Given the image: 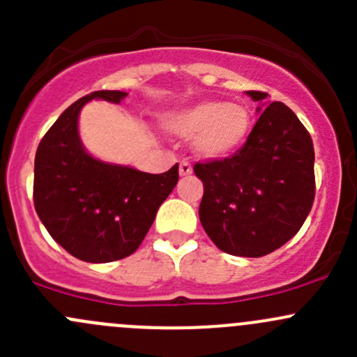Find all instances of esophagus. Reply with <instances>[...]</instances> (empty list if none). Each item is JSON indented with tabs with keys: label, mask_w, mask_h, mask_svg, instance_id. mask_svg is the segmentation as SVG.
Wrapping results in <instances>:
<instances>
[{
	"label": "esophagus",
	"mask_w": 357,
	"mask_h": 357,
	"mask_svg": "<svg viewBox=\"0 0 357 357\" xmlns=\"http://www.w3.org/2000/svg\"><path fill=\"white\" fill-rule=\"evenodd\" d=\"M192 172H193V167L190 162H186V160L179 162V176H190Z\"/></svg>",
	"instance_id": "34e87169"
}]
</instances>
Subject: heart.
Returning <instances> with one entry per match:
<instances>
[{
    "instance_id": "heart-1",
    "label": "heart",
    "mask_w": 357,
    "mask_h": 357,
    "mask_svg": "<svg viewBox=\"0 0 357 357\" xmlns=\"http://www.w3.org/2000/svg\"><path fill=\"white\" fill-rule=\"evenodd\" d=\"M164 126L179 138H193L197 155L215 160L242 149L250 135L252 114L242 103L208 100L172 112Z\"/></svg>"
}]
</instances>
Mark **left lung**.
Returning <instances> with one entry per match:
<instances>
[{"label":"left lung","instance_id":"8db88e82","mask_svg":"<svg viewBox=\"0 0 357 357\" xmlns=\"http://www.w3.org/2000/svg\"><path fill=\"white\" fill-rule=\"evenodd\" d=\"M245 93L261 102L245 145L193 171L204 183L199 215L208 238L226 254L262 257L285 245L311 212L314 149L289 107L262 102L268 93Z\"/></svg>","mask_w":357,"mask_h":357}]
</instances>
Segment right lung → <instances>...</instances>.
I'll return each instance as SVG.
<instances>
[{
	"mask_svg": "<svg viewBox=\"0 0 357 357\" xmlns=\"http://www.w3.org/2000/svg\"><path fill=\"white\" fill-rule=\"evenodd\" d=\"M124 91H95L72 103L36 152L34 207L52 238L81 261L103 264L131 255L178 183V164L149 174L86 152L79 114L91 100L121 103Z\"/></svg>",
	"mask_w": 357,
	"mask_h": 357,
	"instance_id": "add662e5",
	"label": "right lung"
}]
</instances>
